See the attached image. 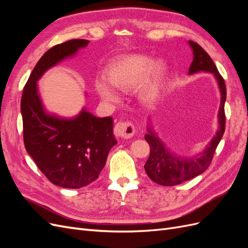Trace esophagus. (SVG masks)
Instances as JSON below:
<instances>
[{
  "label": "esophagus",
  "mask_w": 248,
  "mask_h": 248,
  "mask_svg": "<svg viewBox=\"0 0 248 248\" xmlns=\"http://www.w3.org/2000/svg\"><path fill=\"white\" fill-rule=\"evenodd\" d=\"M114 133L116 137L129 139L136 133V127L131 121H119L115 126Z\"/></svg>",
  "instance_id": "1"
}]
</instances>
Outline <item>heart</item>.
Listing matches in <instances>:
<instances>
[{
    "label": "heart",
    "instance_id": "b5f03b06",
    "mask_svg": "<svg viewBox=\"0 0 248 248\" xmlns=\"http://www.w3.org/2000/svg\"><path fill=\"white\" fill-rule=\"evenodd\" d=\"M154 66L151 58L144 55H128L112 61L106 71V78L96 80L97 93L103 100L114 102L118 100L116 89L128 92L137 88L139 99L146 104L154 102L160 94L163 69ZM149 77H148L147 76Z\"/></svg>",
    "mask_w": 248,
    "mask_h": 248
}]
</instances>
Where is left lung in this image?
Returning a JSON list of instances; mask_svg holds the SVG:
<instances>
[{
  "mask_svg": "<svg viewBox=\"0 0 248 248\" xmlns=\"http://www.w3.org/2000/svg\"><path fill=\"white\" fill-rule=\"evenodd\" d=\"M193 52V61L189 67V74L199 71L212 72L221 93V102L218 112L219 128L216 132V136L210 141V144L204 150V152L186 158V157H178L172 154L170 150L162 144V141L156 136L155 132L148 128V133L145 140L150 146V155L145 164V170L148 177L153 182L163 186H174L181 184L187 180L204 172L212 162L215 150L226 129V114H224V102L227 98V89L223 78L217 70L214 62L210 56L197 42L189 41Z\"/></svg>",
  "mask_w": 248,
  "mask_h": 248,
  "instance_id": "8db88e82",
  "label": "left lung"
}]
</instances>
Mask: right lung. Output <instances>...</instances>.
<instances>
[{
    "instance_id": "right-lung-1",
    "label": "right lung",
    "mask_w": 248,
    "mask_h": 248,
    "mask_svg": "<svg viewBox=\"0 0 248 248\" xmlns=\"http://www.w3.org/2000/svg\"><path fill=\"white\" fill-rule=\"evenodd\" d=\"M89 43L72 39L48 49L34 67L21 95L22 131L27 152L51 183L77 189L92 183L117 144L111 117L97 118L82 110L65 120L46 114L37 92V80L51 66Z\"/></svg>"
}]
</instances>
